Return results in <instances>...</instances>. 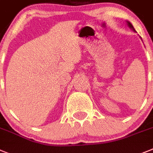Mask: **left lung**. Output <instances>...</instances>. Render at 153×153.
<instances>
[{
	"label": "left lung",
	"instance_id": "1",
	"mask_svg": "<svg viewBox=\"0 0 153 153\" xmlns=\"http://www.w3.org/2000/svg\"><path fill=\"white\" fill-rule=\"evenodd\" d=\"M128 26H129V27H130V28H132V29L134 30V31H135V29H134V28H133L132 25H131V23H130V22H128Z\"/></svg>",
	"mask_w": 153,
	"mask_h": 153
}]
</instances>
